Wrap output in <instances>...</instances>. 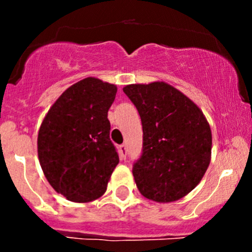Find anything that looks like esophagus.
I'll return each instance as SVG.
<instances>
[{"label": "esophagus", "mask_w": 252, "mask_h": 252, "mask_svg": "<svg viewBox=\"0 0 252 252\" xmlns=\"http://www.w3.org/2000/svg\"><path fill=\"white\" fill-rule=\"evenodd\" d=\"M119 156H121L122 159H126V145H121V146H119Z\"/></svg>", "instance_id": "1"}]
</instances>
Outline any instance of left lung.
<instances>
[{"label":"left lung","instance_id":"1","mask_svg":"<svg viewBox=\"0 0 252 252\" xmlns=\"http://www.w3.org/2000/svg\"><path fill=\"white\" fill-rule=\"evenodd\" d=\"M124 94L142 124V154L134 163L136 187L146 199L173 202L189 194L208 168L210 124L202 111L164 81L130 84Z\"/></svg>","mask_w":252,"mask_h":252}]
</instances>
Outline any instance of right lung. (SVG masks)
<instances>
[{
    "label": "right lung",
    "instance_id": "obj_1",
    "mask_svg": "<svg viewBox=\"0 0 252 252\" xmlns=\"http://www.w3.org/2000/svg\"><path fill=\"white\" fill-rule=\"evenodd\" d=\"M116 94L113 84L83 79L57 98L40 126V166L51 187L69 201L102 196L118 164L107 118Z\"/></svg>",
    "mask_w": 252,
    "mask_h": 252
}]
</instances>
